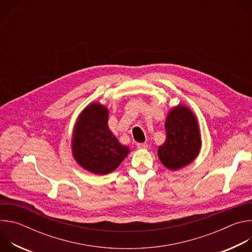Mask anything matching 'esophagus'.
I'll return each mask as SVG.
<instances>
[{
  "label": "esophagus",
  "instance_id": "34e87169",
  "mask_svg": "<svg viewBox=\"0 0 252 252\" xmlns=\"http://www.w3.org/2000/svg\"><path fill=\"white\" fill-rule=\"evenodd\" d=\"M136 147L139 150H147L149 148L148 143H146V142H138V143H136Z\"/></svg>",
  "mask_w": 252,
  "mask_h": 252
}]
</instances>
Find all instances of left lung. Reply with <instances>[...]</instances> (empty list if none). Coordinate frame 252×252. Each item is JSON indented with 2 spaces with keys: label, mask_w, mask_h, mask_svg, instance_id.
<instances>
[{
  "label": "left lung",
  "mask_w": 252,
  "mask_h": 252,
  "mask_svg": "<svg viewBox=\"0 0 252 252\" xmlns=\"http://www.w3.org/2000/svg\"><path fill=\"white\" fill-rule=\"evenodd\" d=\"M166 138L158 147L161 163L170 170H177L191 163L201 149L198 122L193 112L185 104L171 107L165 120Z\"/></svg>",
  "instance_id": "obj_1"
}]
</instances>
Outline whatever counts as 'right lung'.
Returning a JSON list of instances; mask_svg holds the SVG:
<instances>
[{
  "instance_id": "1",
  "label": "right lung",
  "mask_w": 252,
  "mask_h": 252,
  "mask_svg": "<svg viewBox=\"0 0 252 252\" xmlns=\"http://www.w3.org/2000/svg\"><path fill=\"white\" fill-rule=\"evenodd\" d=\"M109 110L92 102L79 115L71 137V153L77 163L94 174L113 172L129 154L109 126Z\"/></svg>"
}]
</instances>
